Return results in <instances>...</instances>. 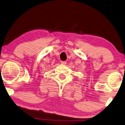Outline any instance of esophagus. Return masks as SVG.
<instances>
[{"label":"esophagus","instance_id":"1","mask_svg":"<svg viewBox=\"0 0 125 125\" xmlns=\"http://www.w3.org/2000/svg\"><path fill=\"white\" fill-rule=\"evenodd\" d=\"M61 63L63 65H66L67 64V62H66V61H61Z\"/></svg>","mask_w":125,"mask_h":125}]
</instances>
